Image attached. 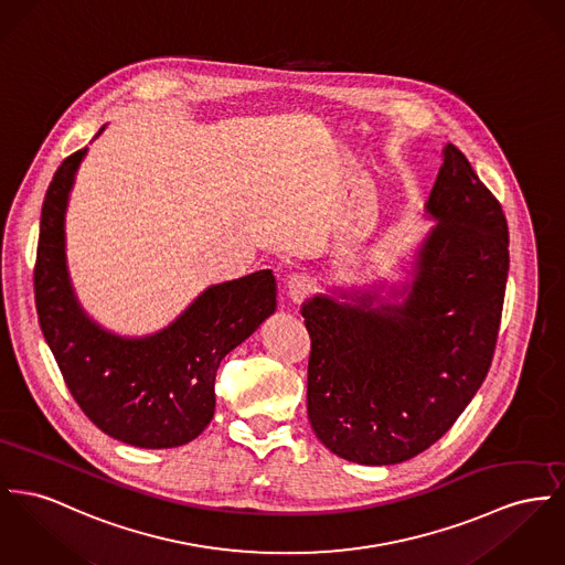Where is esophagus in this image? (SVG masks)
<instances>
[{
    "label": "esophagus",
    "mask_w": 565,
    "mask_h": 565,
    "mask_svg": "<svg viewBox=\"0 0 565 565\" xmlns=\"http://www.w3.org/2000/svg\"><path fill=\"white\" fill-rule=\"evenodd\" d=\"M285 287H287L289 300L294 301V303H301V301L310 296V291H312L310 278H308L306 274H291V276L287 278V285H285Z\"/></svg>",
    "instance_id": "esophagus-1"
}]
</instances>
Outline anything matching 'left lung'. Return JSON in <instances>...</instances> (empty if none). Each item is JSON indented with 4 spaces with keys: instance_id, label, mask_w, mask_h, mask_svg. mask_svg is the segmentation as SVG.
<instances>
[{
    "instance_id": "left-lung-1",
    "label": "left lung",
    "mask_w": 565,
    "mask_h": 565,
    "mask_svg": "<svg viewBox=\"0 0 565 565\" xmlns=\"http://www.w3.org/2000/svg\"><path fill=\"white\" fill-rule=\"evenodd\" d=\"M424 203L426 233L398 287L330 289L301 303L310 334L308 419L358 465L428 450L489 373L508 282V223L462 151L448 143Z\"/></svg>"
}]
</instances>
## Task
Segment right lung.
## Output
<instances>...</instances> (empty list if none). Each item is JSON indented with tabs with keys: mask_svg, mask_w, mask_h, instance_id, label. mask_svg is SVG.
Here are the masks:
<instances>
[{
	"mask_svg": "<svg viewBox=\"0 0 565 565\" xmlns=\"http://www.w3.org/2000/svg\"><path fill=\"white\" fill-rule=\"evenodd\" d=\"M85 153L60 164L42 203L34 269L40 328L78 407L103 433L135 448H178L212 422L221 360L274 315L276 278L259 269L210 285L148 337L103 328L76 298L66 259V212Z\"/></svg>",
	"mask_w": 565,
	"mask_h": 565,
	"instance_id": "right-lung-1",
	"label": "right lung"
}]
</instances>
